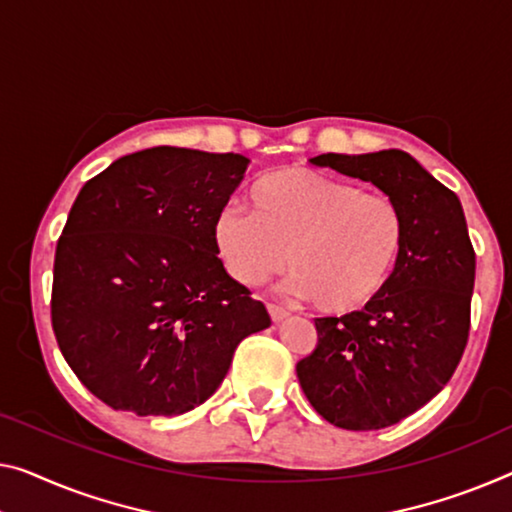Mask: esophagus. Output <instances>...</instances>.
Instances as JSON below:
<instances>
[{"label": "esophagus", "mask_w": 512, "mask_h": 512, "mask_svg": "<svg viewBox=\"0 0 512 512\" xmlns=\"http://www.w3.org/2000/svg\"><path fill=\"white\" fill-rule=\"evenodd\" d=\"M269 315L273 322H280V319L287 317V310L280 308V305H276V303H269Z\"/></svg>", "instance_id": "esophagus-1"}]
</instances>
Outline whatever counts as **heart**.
<instances>
[{"mask_svg": "<svg viewBox=\"0 0 512 512\" xmlns=\"http://www.w3.org/2000/svg\"><path fill=\"white\" fill-rule=\"evenodd\" d=\"M250 204L253 211L227 207L216 220L230 276L255 287L289 266L287 292L324 312H352L375 299L407 241V218L393 197L312 167L264 174Z\"/></svg>", "mask_w": 512, "mask_h": 512, "instance_id": "obj_1", "label": "heart"}]
</instances>
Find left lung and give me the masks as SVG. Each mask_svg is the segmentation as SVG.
Masks as SVG:
<instances>
[{
  "instance_id": "obj_1",
  "label": "left lung",
  "mask_w": 512,
  "mask_h": 512,
  "mask_svg": "<svg viewBox=\"0 0 512 512\" xmlns=\"http://www.w3.org/2000/svg\"><path fill=\"white\" fill-rule=\"evenodd\" d=\"M310 163L375 183L407 218L386 287L363 310L317 317V347L296 363L319 416L342 430H381L453 377L469 340L476 253L457 195L404 151L322 154Z\"/></svg>"
}]
</instances>
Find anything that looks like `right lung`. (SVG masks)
I'll return each mask as SVG.
<instances>
[{
  "instance_id": "obj_1",
  "label": "right lung",
  "mask_w": 512,
  "mask_h": 512,
  "mask_svg": "<svg viewBox=\"0 0 512 512\" xmlns=\"http://www.w3.org/2000/svg\"><path fill=\"white\" fill-rule=\"evenodd\" d=\"M248 163L154 147L82 186L57 241L52 331L108 407L186 414L216 393L239 342L271 326L216 248V220Z\"/></svg>"
}]
</instances>
